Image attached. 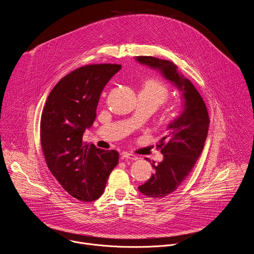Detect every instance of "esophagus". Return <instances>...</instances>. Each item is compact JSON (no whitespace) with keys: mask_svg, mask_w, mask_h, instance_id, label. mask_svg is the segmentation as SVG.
Returning <instances> with one entry per match:
<instances>
[{"mask_svg":"<svg viewBox=\"0 0 254 254\" xmlns=\"http://www.w3.org/2000/svg\"><path fill=\"white\" fill-rule=\"evenodd\" d=\"M121 158L123 160H131V161H135L137 160V157L133 154H130V153H127V152H124L121 154Z\"/></svg>","mask_w":254,"mask_h":254,"instance_id":"1","label":"esophagus"}]
</instances>
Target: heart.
<instances>
[{"label":"heart","mask_w":254,"mask_h":254,"mask_svg":"<svg viewBox=\"0 0 254 254\" xmlns=\"http://www.w3.org/2000/svg\"><path fill=\"white\" fill-rule=\"evenodd\" d=\"M141 92L150 96L158 106L166 103L169 99V89L167 85L159 79H149L143 84Z\"/></svg>","instance_id":"obj_1"}]
</instances>
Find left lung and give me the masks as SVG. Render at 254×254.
<instances>
[{
    "instance_id": "1",
    "label": "left lung",
    "mask_w": 254,
    "mask_h": 254,
    "mask_svg": "<svg viewBox=\"0 0 254 254\" xmlns=\"http://www.w3.org/2000/svg\"><path fill=\"white\" fill-rule=\"evenodd\" d=\"M140 64L158 69L162 74L182 91L184 111L168 126L166 135L158 149L164 160L152 167L155 172L138 190L149 198H164L177 190L194 168L200 157L210 124L205 102L192 82L179 73L177 66L169 61L152 56H137Z\"/></svg>"
}]
</instances>
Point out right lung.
I'll return each mask as SVG.
<instances>
[{"instance_id": "add662e5", "label": "right lung", "mask_w": 254, "mask_h": 254, "mask_svg": "<svg viewBox=\"0 0 254 254\" xmlns=\"http://www.w3.org/2000/svg\"><path fill=\"white\" fill-rule=\"evenodd\" d=\"M120 64H90L64 76L51 90L43 108L40 140L51 174L72 197L98 199L119 163V153L85 146L83 132L96 118L98 100Z\"/></svg>"}]
</instances>
